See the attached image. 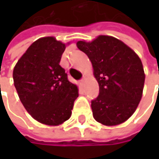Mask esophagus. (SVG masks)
Returning <instances> with one entry per match:
<instances>
[{"label": "esophagus", "mask_w": 159, "mask_h": 159, "mask_svg": "<svg viewBox=\"0 0 159 159\" xmlns=\"http://www.w3.org/2000/svg\"><path fill=\"white\" fill-rule=\"evenodd\" d=\"M85 80H86V78H85V77H83V78L81 79V81H80V83H81V84H82V85H83V84H84Z\"/></svg>", "instance_id": "esophagus-1"}]
</instances>
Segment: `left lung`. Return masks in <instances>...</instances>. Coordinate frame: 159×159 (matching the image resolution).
<instances>
[{"instance_id":"1","label":"left lung","mask_w":159,"mask_h":159,"mask_svg":"<svg viewBox=\"0 0 159 159\" xmlns=\"http://www.w3.org/2000/svg\"><path fill=\"white\" fill-rule=\"evenodd\" d=\"M77 48L91 61L99 85L98 98L91 101L95 120L108 126L124 122L142 98L145 75L140 58L110 36H99L92 42L78 41Z\"/></svg>"}]
</instances>
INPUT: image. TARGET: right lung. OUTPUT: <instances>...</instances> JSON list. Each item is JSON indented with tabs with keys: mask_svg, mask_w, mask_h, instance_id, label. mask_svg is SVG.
<instances>
[{
	"mask_svg": "<svg viewBox=\"0 0 159 159\" xmlns=\"http://www.w3.org/2000/svg\"><path fill=\"white\" fill-rule=\"evenodd\" d=\"M65 44L53 37L36 40L15 66L13 78L19 98L38 121L59 125L67 120L78 88L60 65Z\"/></svg>",
	"mask_w": 159,
	"mask_h": 159,
	"instance_id": "obj_1",
	"label": "right lung"
}]
</instances>
